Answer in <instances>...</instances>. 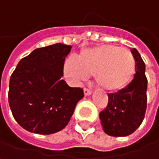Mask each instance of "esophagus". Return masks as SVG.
<instances>
[{"mask_svg": "<svg viewBox=\"0 0 159 159\" xmlns=\"http://www.w3.org/2000/svg\"><path fill=\"white\" fill-rule=\"evenodd\" d=\"M83 92H84V94H85L86 96H88V95H91V94H92V91H91V90H89V89H87V88H84Z\"/></svg>", "mask_w": 159, "mask_h": 159, "instance_id": "34e87169", "label": "esophagus"}]
</instances>
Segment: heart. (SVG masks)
Listing matches in <instances>:
<instances>
[{
	"label": "heart",
	"instance_id": "b5f03b06",
	"mask_svg": "<svg viewBox=\"0 0 159 159\" xmlns=\"http://www.w3.org/2000/svg\"><path fill=\"white\" fill-rule=\"evenodd\" d=\"M136 71L132 52L116 45H100L81 51L78 61L68 59L64 65L65 75L73 81L85 80L93 75L97 84L115 92L126 87Z\"/></svg>",
	"mask_w": 159,
	"mask_h": 159
}]
</instances>
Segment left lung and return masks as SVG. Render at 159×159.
I'll list each match as a JSON object with an SVG mask.
<instances>
[{
  "mask_svg": "<svg viewBox=\"0 0 159 159\" xmlns=\"http://www.w3.org/2000/svg\"><path fill=\"white\" fill-rule=\"evenodd\" d=\"M136 61V74L124 89L110 93L107 108L99 113L103 130L113 137L132 134L143 121L147 104L145 65L136 48L131 49Z\"/></svg>",
  "mask_w": 159,
  "mask_h": 159,
  "instance_id": "left-lung-1",
  "label": "left lung"
}]
</instances>
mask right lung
<instances>
[{"mask_svg": "<svg viewBox=\"0 0 159 159\" xmlns=\"http://www.w3.org/2000/svg\"><path fill=\"white\" fill-rule=\"evenodd\" d=\"M71 46L54 44L22 58L9 82L8 102L15 120L29 132L49 135L64 129L83 90L62 79Z\"/></svg>", "mask_w": 159, "mask_h": 159, "instance_id": "1", "label": "right lung"}]
</instances>
